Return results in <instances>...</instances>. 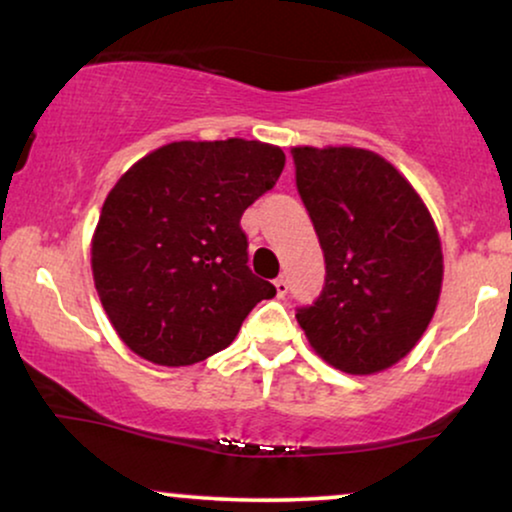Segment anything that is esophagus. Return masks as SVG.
Returning a JSON list of instances; mask_svg holds the SVG:
<instances>
[{"label":"esophagus","mask_w":512,"mask_h":512,"mask_svg":"<svg viewBox=\"0 0 512 512\" xmlns=\"http://www.w3.org/2000/svg\"><path fill=\"white\" fill-rule=\"evenodd\" d=\"M275 289H277V296H287V291H289V282H287V277H277L275 280Z\"/></svg>","instance_id":"1"}]
</instances>
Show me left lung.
<instances>
[{
    "label": "left lung",
    "instance_id": "1",
    "mask_svg": "<svg viewBox=\"0 0 512 512\" xmlns=\"http://www.w3.org/2000/svg\"><path fill=\"white\" fill-rule=\"evenodd\" d=\"M296 188L324 254V289L296 320L324 362L353 376L393 367L433 320L442 242L388 159L350 145L291 148Z\"/></svg>",
    "mask_w": 512,
    "mask_h": 512
}]
</instances>
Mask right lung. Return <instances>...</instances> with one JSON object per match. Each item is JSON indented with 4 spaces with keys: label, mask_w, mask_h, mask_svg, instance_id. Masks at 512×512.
Returning a JSON list of instances; mask_svg holds the SVG:
<instances>
[{
    "label": "right lung",
    "mask_w": 512,
    "mask_h": 512,
    "mask_svg": "<svg viewBox=\"0 0 512 512\" xmlns=\"http://www.w3.org/2000/svg\"><path fill=\"white\" fill-rule=\"evenodd\" d=\"M284 152L261 141H176L105 197L91 270L105 315L138 357L188 367L235 341L270 282L249 270L244 209L277 183Z\"/></svg>",
    "instance_id": "1"
}]
</instances>
